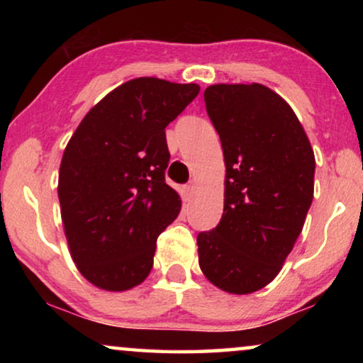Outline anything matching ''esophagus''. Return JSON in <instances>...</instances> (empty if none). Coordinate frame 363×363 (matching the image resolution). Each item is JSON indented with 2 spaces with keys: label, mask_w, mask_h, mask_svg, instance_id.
Masks as SVG:
<instances>
[{
  "label": "esophagus",
  "mask_w": 363,
  "mask_h": 363,
  "mask_svg": "<svg viewBox=\"0 0 363 363\" xmlns=\"http://www.w3.org/2000/svg\"><path fill=\"white\" fill-rule=\"evenodd\" d=\"M195 190H196L195 183H190V185L183 186V195H185L186 200H191V198L195 196Z\"/></svg>",
  "instance_id": "34e87169"
}]
</instances>
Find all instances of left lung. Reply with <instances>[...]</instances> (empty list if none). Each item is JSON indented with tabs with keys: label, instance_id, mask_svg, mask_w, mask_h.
<instances>
[{
	"label": "left lung",
	"instance_id": "obj_1",
	"mask_svg": "<svg viewBox=\"0 0 363 363\" xmlns=\"http://www.w3.org/2000/svg\"><path fill=\"white\" fill-rule=\"evenodd\" d=\"M206 112L225 155V210L196 238L206 279L250 294L279 274L314 198L315 158L289 104L262 84H215Z\"/></svg>",
	"mask_w": 363,
	"mask_h": 363
}]
</instances>
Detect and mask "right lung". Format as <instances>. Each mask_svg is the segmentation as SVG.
Returning a JSON list of instances; mask_svg holds the SVG:
<instances>
[{
  "mask_svg": "<svg viewBox=\"0 0 363 363\" xmlns=\"http://www.w3.org/2000/svg\"><path fill=\"white\" fill-rule=\"evenodd\" d=\"M196 84L132 79L94 106L69 140L57 195L77 269L104 291H127L150 272L157 238L182 200L165 183V127L198 96Z\"/></svg>",
  "mask_w": 363,
  "mask_h": 363,
  "instance_id": "1",
  "label": "right lung"
}]
</instances>
